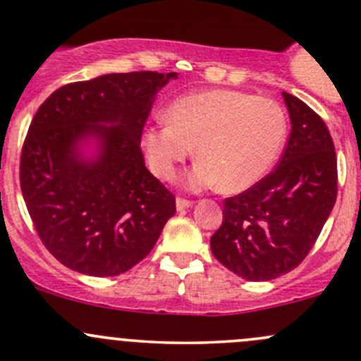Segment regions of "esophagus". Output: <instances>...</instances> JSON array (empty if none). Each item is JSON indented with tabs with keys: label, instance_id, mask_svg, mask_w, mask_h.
<instances>
[{
	"label": "esophagus",
	"instance_id": "1",
	"mask_svg": "<svg viewBox=\"0 0 361 361\" xmlns=\"http://www.w3.org/2000/svg\"><path fill=\"white\" fill-rule=\"evenodd\" d=\"M192 205H193L192 200L181 199V197H178V199H176V209H178V211H185V209L192 207Z\"/></svg>",
	"mask_w": 361,
	"mask_h": 361
}]
</instances>
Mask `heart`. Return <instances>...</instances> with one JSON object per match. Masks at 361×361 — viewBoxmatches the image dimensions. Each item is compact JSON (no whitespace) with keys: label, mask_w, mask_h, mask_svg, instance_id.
<instances>
[{"label":"heart","mask_w":361,"mask_h":361,"mask_svg":"<svg viewBox=\"0 0 361 361\" xmlns=\"http://www.w3.org/2000/svg\"><path fill=\"white\" fill-rule=\"evenodd\" d=\"M286 133V113L274 99L212 89L176 99L168 121L150 126L142 145L150 169L162 180L176 176L195 145L199 161L185 178L187 188L221 185L224 192H243L272 168Z\"/></svg>","instance_id":"b5f03b06"}]
</instances>
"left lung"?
<instances>
[{"label":"left lung","mask_w":361,"mask_h":361,"mask_svg":"<svg viewBox=\"0 0 361 361\" xmlns=\"http://www.w3.org/2000/svg\"><path fill=\"white\" fill-rule=\"evenodd\" d=\"M291 133L274 171L224 200L212 235L217 260L247 281H271L303 262L338 197V161L326 123L283 92Z\"/></svg>","instance_id":"obj_1"}]
</instances>
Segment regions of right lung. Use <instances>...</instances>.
Here are the masks:
<instances>
[{"label":"right lung","mask_w":361,"mask_h":361,"mask_svg":"<svg viewBox=\"0 0 361 361\" xmlns=\"http://www.w3.org/2000/svg\"><path fill=\"white\" fill-rule=\"evenodd\" d=\"M176 77L101 75L59 87L35 113L20 187L39 238L71 271H130L176 212L174 195L145 168L140 150L156 94Z\"/></svg>","instance_id":"1"}]
</instances>
